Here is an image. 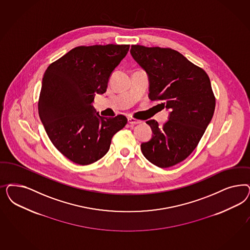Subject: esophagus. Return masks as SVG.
Returning <instances> with one entry per match:
<instances>
[{
    "mask_svg": "<svg viewBox=\"0 0 250 250\" xmlns=\"http://www.w3.org/2000/svg\"><path fill=\"white\" fill-rule=\"evenodd\" d=\"M128 122H129V124L135 125V124H140L142 121H138V120L134 119V118H128Z\"/></svg>",
    "mask_w": 250,
    "mask_h": 250,
    "instance_id": "1",
    "label": "esophagus"
}]
</instances>
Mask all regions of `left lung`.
Here are the masks:
<instances>
[{
  "label": "left lung",
  "mask_w": 250,
  "mask_h": 250,
  "mask_svg": "<svg viewBox=\"0 0 250 250\" xmlns=\"http://www.w3.org/2000/svg\"><path fill=\"white\" fill-rule=\"evenodd\" d=\"M130 54L149 76V98L170 110L163 127L146 121L153 137L141 150L154 166L173 167L193 152L212 119L215 97L209 76L172 48L132 45Z\"/></svg>",
  "instance_id": "obj_1"
}]
</instances>
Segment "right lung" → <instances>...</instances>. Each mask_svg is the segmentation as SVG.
Segmentation results:
<instances>
[{"label":"right lung","mask_w":250,"mask_h":250,"mask_svg":"<svg viewBox=\"0 0 250 250\" xmlns=\"http://www.w3.org/2000/svg\"><path fill=\"white\" fill-rule=\"evenodd\" d=\"M129 45L79 46L49 65L44 73L39 115L49 140L75 164L86 166L107 153L113 136L127 118H102L92 102L104 94L113 70Z\"/></svg>","instance_id":"1"}]
</instances>
